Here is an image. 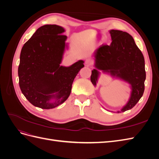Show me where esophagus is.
Here are the masks:
<instances>
[{
    "label": "esophagus",
    "instance_id": "esophagus-1",
    "mask_svg": "<svg viewBox=\"0 0 159 159\" xmlns=\"http://www.w3.org/2000/svg\"><path fill=\"white\" fill-rule=\"evenodd\" d=\"M85 65L87 66H92V64H93V60L88 58V59L85 60Z\"/></svg>",
    "mask_w": 159,
    "mask_h": 159
}]
</instances>
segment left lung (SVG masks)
Here are the masks:
<instances>
[{
    "label": "left lung",
    "mask_w": 159,
    "mask_h": 159,
    "mask_svg": "<svg viewBox=\"0 0 159 159\" xmlns=\"http://www.w3.org/2000/svg\"><path fill=\"white\" fill-rule=\"evenodd\" d=\"M109 33L111 44L101 46L94 52L95 68L91 71V81L96 86L101 71L130 85L129 99L117 111L121 113L132 109L143 96L146 79L145 59L129 34L117 30H111Z\"/></svg>",
    "instance_id": "obj_1"
}]
</instances>
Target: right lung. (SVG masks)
Segmentation results:
<instances>
[{"instance_id": "obj_1", "label": "right lung", "mask_w": 159, "mask_h": 159, "mask_svg": "<svg viewBox=\"0 0 159 159\" xmlns=\"http://www.w3.org/2000/svg\"><path fill=\"white\" fill-rule=\"evenodd\" d=\"M64 32L60 26L44 25L22 48L19 85L28 102L37 107L49 109L63 103L70 95L75 76L84 67L83 60L68 67L60 65L68 49L67 36L62 35Z\"/></svg>"}]
</instances>
